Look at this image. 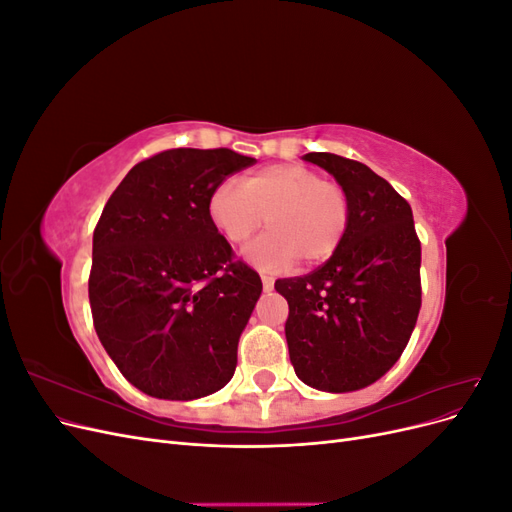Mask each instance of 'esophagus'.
Segmentation results:
<instances>
[{"mask_svg":"<svg viewBox=\"0 0 512 512\" xmlns=\"http://www.w3.org/2000/svg\"><path fill=\"white\" fill-rule=\"evenodd\" d=\"M260 280H262V288L265 290H273L275 286V280L269 275V273H260Z\"/></svg>","mask_w":512,"mask_h":512,"instance_id":"obj_1","label":"esophagus"}]
</instances>
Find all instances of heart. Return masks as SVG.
<instances>
[{"label": "heart", "instance_id": "b5f03b06", "mask_svg": "<svg viewBox=\"0 0 512 512\" xmlns=\"http://www.w3.org/2000/svg\"><path fill=\"white\" fill-rule=\"evenodd\" d=\"M209 218L224 239L241 245L265 224L271 232L243 250L260 269H288L299 258L307 265L331 258L350 224V200L342 185L322 179L303 164H275L224 179L209 198Z\"/></svg>", "mask_w": 512, "mask_h": 512}]
</instances>
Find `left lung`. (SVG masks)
<instances>
[{"label":"left lung","mask_w":512,"mask_h":512,"mask_svg":"<svg viewBox=\"0 0 512 512\" xmlns=\"http://www.w3.org/2000/svg\"><path fill=\"white\" fill-rule=\"evenodd\" d=\"M303 160L342 185L350 224L322 267L275 290L290 307L294 374L312 389L350 393L380 380L408 344L421 309V241L410 205L369 166L335 153Z\"/></svg>","instance_id":"8db88e82"}]
</instances>
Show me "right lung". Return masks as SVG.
I'll use <instances>...</instances> for the list:
<instances>
[{"mask_svg": "<svg viewBox=\"0 0 512 512\" xmlns=\"http://www.w3.org/2000/svg\"><path fill=\"white\" fill-rule=\"evenodd\" d=\"M256 160L168 149L117 185L94 230L89 303L104 350L130 384L190 401L226 386L262 292L209 218L213 190Z\"/></svg>", "mask_w": 512, "mask_h": 512, "instance_id": "1", "label": "right lung"}]
</instances>
